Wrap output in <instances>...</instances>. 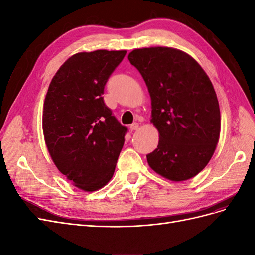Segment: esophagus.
I'll return each instance as SVG.
<instances>
[{
    "mask_svg": "<svg viewBox=\"0 0 255 255\" xmlns=\"http://www.w3.org/2000/svg\"><path fill=\"white\" fill-rule=\"evenodd\" d=\"M138 128H139V125H138L137 122H134L133 125H130V126H129L130 130H136V129H138Z\"/></svg>",
    "mask_w": 255,
    "mask_h": 255,
    "instance_id": "esophagus-1",
    "label": "esophagus"
}]
</instances>
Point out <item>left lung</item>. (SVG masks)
<instances>
[{
	"mask_svg": "<svg viewBox=\"0 0 255 255\" xmlns=\"http://www.w3.org/2000/svg\"><path fill=\"white\" fill-rule=\"evenodd\" d=\"M128 60L140 72L151 97L157 148L146 155L156 173L186 181L202 171L219 140L220 110L213 84L197 61L183 51L136 49Z\"/></svg>",
	"mask_w": 255,
	"mask_h": 255,
	"instance_id": "1",
	"label": "left lung"
}]
</instances>
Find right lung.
I'll return each mask as SVG.
<instances>
[{"instance_id":"obj_1","label":"right lung","mask_w":255,"mask_h":255,"mask_svg":"<svg viewBox=\"0 0 255 255\" xmlns=\"http://www.w3.org/2000/svg\"><path fill=\"white\" fill-rule=\"evenodd\" d=\"M127 51L82 52L67 59L45 96L42 128L58 170L95 191L115 172L128 128L104 103L105 85Z\"/></svg>"}]
</instances>
